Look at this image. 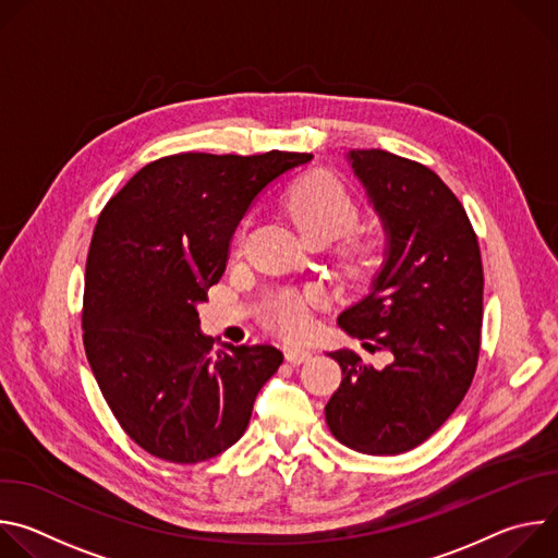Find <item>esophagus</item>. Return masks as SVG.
<instances>
[{
  "label": "esophagus",
  "mask_w": 558,
  "mask_h": 558,
  "mask_svg": "<svg viewBox=\"0 0 558 558\" xmlns=\"http://www.w3.org/2000/svg\"><path fill=\"white\" fill-rule=\"evenodd\" d=\"M311 355H313V351H308V349H304V347H287V349H284V357H287L291 364H302V362L311 360Z\"/></svg>",
  "instance_id": "obj_1"
}]
</instances>
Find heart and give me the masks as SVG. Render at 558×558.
Returning a JSON list of instances; mask_svg holds the SVG:
<instances>
[{
  "mask_svg": "<svg viewBox=\"0 0 558 558\" xmlns=\"http://www.w3.org/2000/svg\"><path fill=\"white\" fill-rule=\"evenodd\" d=\"M282 205L304 243H333L357 222V203L347 187L329 174H308L300 179L287 190ZM315 293H280L267 306V320L282 336H304L308 329V306L315 304Z\"/></svg>",
  "mask_w": 558,
  "mask_h": 558,
  "instance_id": "b5f03b06",
  "label": "heart"
}]
</instances>
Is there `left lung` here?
Instances as JSON below:
<instances>
[{
  "mask_svg": "<svg viewBox=\"0 0 558 558\" xmlns=\"http://www.w3.org/2000/svg\"><path fill=\"white\" fill-rule=\"evenodd\" d=\"M347 163L384 231L368 291L338 315L381 371L351 349L329 353L342 384L325 415L336 439L364 454H400L426 441L459 407L480 357L482 254L465 209L426 166L384 149H349Z\"/></svg>",
  "mask_w": 558,
  "mask_h": 558,
  "instance_id": "left-lung-1",
  "label": "left lung"
}]
</instances>
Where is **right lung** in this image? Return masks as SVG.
<instances>
[{"label": "right lung", "mask_w": 558, "mask_h": 558, "mask_svg": "<svg viewBox=\"0 0 558 558\" xmlns=\"http://www.w3.org/2000/svg\"><path fill=\"white\" fill-rule=\"evenodd\" d=\"M311 158L174 154L138 170L104 207L86 263L84 347L110 411L149 454L198 463L243 437L282 353L271 344L211 353L198 304L256 198Z\"/></svg>", "instance_id": "1"}]
</instances>
